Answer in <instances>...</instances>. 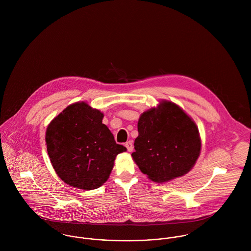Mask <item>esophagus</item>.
Returning a JSON list of instances; mask_svg holds the SVG:
<instances>
[{"instance_id": "esophagus-1", "label": "esophagus", "mask_w": 251, "mask_h": 251, "mask_svg": "<svg viewBox=\"0 0 251 251\" xmlns=\"http://www.w3.org/2000/svg\"><path fill=\"white\" fill-rule=\"evenodd\" d=\"M125 146L126 147V149H127L128 151H132V150H133V144H132L131 141H127L126 143L125 144Z\"/></svg>"}]
</instances>
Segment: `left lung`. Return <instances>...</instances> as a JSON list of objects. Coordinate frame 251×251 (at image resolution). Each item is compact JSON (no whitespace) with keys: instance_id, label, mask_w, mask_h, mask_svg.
I'll list each match as a JSON object with an SVG mask.
<instances>
[{"instance_id":"1","label":"left lung","mask_w":251,"mask_h":251,"mask_svg":"<svg viewBox=\"0 0 251 251\" xmlns=\"http://www.w3.org/2000/svg\"><path fill=\"white\" fill-rule=\"evenodd\" d=\"M139 135L132 157L153 181H167L186 174L195 164L201 140L195 123L180 109L163 101L140 116Z\"/></svg>"}]
</instances>
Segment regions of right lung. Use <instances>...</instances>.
Masks as SVG:
<instances>
[{
	"mask_svg": "<svg viewBox=\"0 0 251 251\" xmlns=\"http://www.w3.org/2000/svg\"><path fill=\"white\" fill-rule=\"evenodd\" d=\"M102 118L100 110L77 102L48 126L47 152L56 173L66 183L85 190L101 186L109 178L116 156L126 151L116 143Z\"/></svg>",
	"mask_w": 251,
	"mask_h": 251,
	"instance_id": "right-lung-1",
	"label": "right lung"
}]
</instances>
